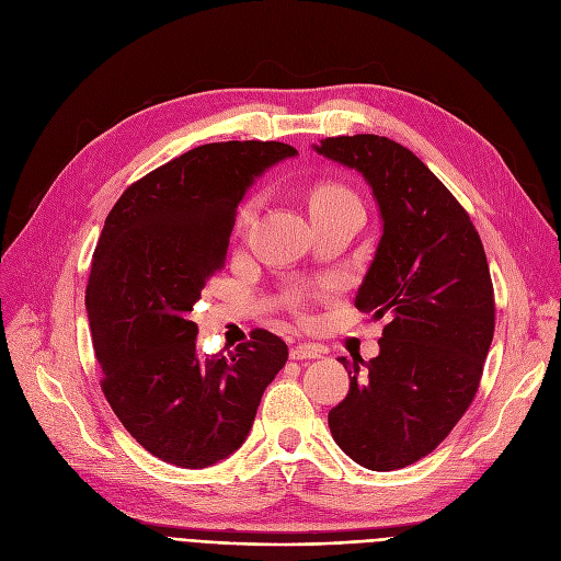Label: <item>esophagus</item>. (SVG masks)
<instances>
[{
  "mask_svg": "<svg viewBox=\"0 0 561 561\" xmlns=\"http://www.w3.org/2000/svg\"><path fill=\"white\" fill-rule=\"evenodd\" d=\"M323 355V351L319 346H311V344H300L290 348V359H319Z\"/></svg>",
  "mask_w": 561,
  "mask_h": 561,
  "instance_id": "obj_1",
  "label": "esophagus"
}]
</instances>
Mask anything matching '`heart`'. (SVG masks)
Instances as JSON below:
<instances>
[{
  "label": "heart",
  "mask_w": 561,
  "mask_h": 561,
  "mask_svg": "<svg viewBox=\"0 0 561 561\" xmlns=\"http://www.w3.org/2000/svg\"><path fill=\"white\" fill-rule=\"evenodd\" d=\"M341 197H353V194L339 183H321L316 185L311 190V197H309V204L311 206H319V204H325V202H334V199H341ZM259 208V197H250L242 202V206L238 208V225H248L254 213Z\"/></svg>",
  "instance_id": "heart-1"
}]
</instances>
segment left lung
Wrapping results in <instances>:
<instances>
[{
  "instance_id": "left-lung-1",
  "label": "left lung",
  "mask_w": 561,
  "mask_h": 561,
  "mask_svg": "<svg viewBox=\"0 0 561 561\" xmlns=\"http://www.w3.org/2000/svg\"><path fill=\"white\" fill-rule=\"evenodd\" d=\"M313 149L357 169L382 217L355 296L359 311L387 316L380 353L364 371L341 357L351 389L328 424L359 466L399 470L440 445L477 394L495 332L489 261L468 210L405 146L341 135Z\"/></svg>"
}]
</instances>
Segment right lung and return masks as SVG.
<instances>
[{
    "label": "right lung",
    "mask_w": 561,
    "mask_h": 561,
    "mask_svg": "<svg viewBox=\"0 0 561 561\" xmlns=\"http://www.w3.org/2000/svg\"><path fill=\"white\" fill-rule=\"evenodd\" d=\"M296 153L259 139L197 146L121 194L95 245L87 313L103 394L135 440L176 468H208L245 443L286 364L284 341L261 328L204 357L187 316L225 267L248 187Z\"/></svg>",
    "instance_id": "right-lung-1"
}]
</instances>
